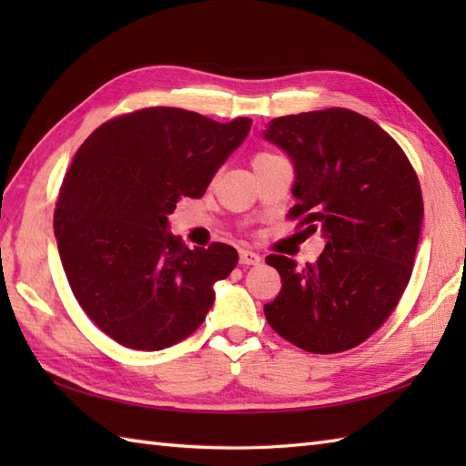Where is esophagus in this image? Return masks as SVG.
Instances as JSON below:
<instances>
[{"instance_id": "obj_1", "label": "esophagus", "mask_w": 466, "mask_h": 466, "mask_svg": "<svg viewBox=\"0 0 466 466\" xmlns=\"http://www.w3.org/2000/svg\"><path fill=\"white\" fill-rule=\"evenodd\" d=\"M240 264H246V266L260 264V256L252 250H240Z\"/></svg>"}]
</instances>
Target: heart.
<instances>
[{
	"label": "heart",
	"mask_w": 466,
	"mask_h": 466,
	"mask_svg": "<svg viewBox=\"0 0 466 466\" xmlns=\"http://www.w3.org/2000/svg\"><path fill=\"white\" fill-rule=\"evenodd\" d=\"M258 156H266V154H258Z\"/></svg>",
	"instance_id": "heart-1"
}]
</instances>
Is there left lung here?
Segmentation results:
<instances>
[{"mask_svg":"<svg viewBox=\"0 0 466 466\" xmlns=\"http://www.w3.org/2000/svg\"><path fill=\"white\" fill-rule=\"evenodd\" d=\"M264 137L294 164L289 218L326 238L312 264L266 258L282 279L266 320L306 352L350 350L380 329L410 280L424 212L417 172L379 124L346 107L276 117Z\"/></svg>","mask_w":466,"mask_h":466,"instance_id":"1","label":"left lung"}]
</instances>
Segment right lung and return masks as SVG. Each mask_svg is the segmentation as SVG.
Wrapping results in <instances>:
<instances>
[{
    "label": "right lung",
    "instance_id": "add662e5",
    "mask_svg": "<svg viewBox=\"0 0 466 466\" xmlns=\"http://www.w3.org/2000/svg\"><path fill=\"white\" fill-rule=\"evenodd\" d=\"M250 126L144 107L107 120L76 152L54 212L57 250L77 304L116 342L162 350L204 322L238 252L220 242L190 250L167 232V214L204 196Z\"/></svg>",
    "mask_w": 466,
    "mask_h": 466
}]
</instances>
